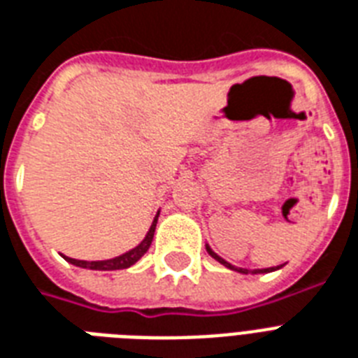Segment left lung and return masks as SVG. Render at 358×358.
<instances>
[{
  "mask_svg": "<svg viewBox=\"0 0 358 358\" xmlns=\"http://www.w3.org/2000/svg\"><path fill=\"white\" fill-rule=\"evenodd\" d=\"M206 250H208V252H210V256H212V258H215V260L219 262V264H223V266L230 267V269H236V271H239V273H249V269H238V267L230 266L229 262H224L223 258H221V256L215 255V252H213V250L210 249V247H206ZM278 267H280V266H278ZM269 271H275V267H267V269H256L255 273H269Z\"/></svg>",
  "mask_w": 358,
  "mask_h": 358,
  "instance_id": "obj_1",
  "label": "left lung"
}]
</instances>
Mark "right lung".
<instances>
[{
	"instance_id": "1",
	"label": "right lung",
	"mask_w": 358,
	"mask_h": 358,
	"mask_svg": "<svg viewBox=\"0 0 358 358\" xmlns=\"http://www.w3.org/2000/svg\"><path fill=\"white\" fill-rule=\"evenodd\" d=\"M159 215V213H157ZM157 215L154 219V223H152L150 230H148V234L146 238L141 241L135 249L128 250L126 255L117 256L113 260H102V262H85V260H74V258H69V256H64V260L70 262V264H74L78 267H87V269H98V271H113V269H126V267L134 266L135 262L139 260L141 256L145 255L148 247H150L152 239H154V230H156V223H157Z\"/></svg>"
}]
</instances>
